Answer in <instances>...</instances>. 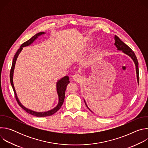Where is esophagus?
Returning <instances> with one entry per match:
<instances>
[{
  "instance_id": "34e87169",
  "label": "esophagus",
  "mask_w": 148,
  "mask_h": 148,
  "mask_svg": "<svg viewBox=\"0 0 148 148\" xmlns=\"http://www.w3.org/2000/svg\"><path fill=\"white\" fill-rule=\"evenodd\" d=\"M82 78H83V77H82L81 75L78 74H74V75H73V79L74 81H77V82H79L80 81H81V80L82 79Z\"/></svg>"
}]
</instances>
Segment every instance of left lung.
I'll use <instances>...</instances> for the list:
<instances>
[{
    "instance_id": "1",
    "label": "left lung",
    "mask_w": 148,
    "mask_h": 148,
    "mask_svg": "<svg viewBox=\"0 0 148 148\" xmlns=\"http://www.w3.org/2000/svg\"><path fill=\"white\" fill-rule=\"evenodd\" d=\"M115 45L117 48L118 50H121L122 51V52L125 54H126V55L129 56L134 61V62H135V64L136 66V77H137V81L138 82L139 84V69H138V61L137 60V58L134 53V52L132 51V50L127 45H126L125 43H124L117 36H115ZM84 102H85V103L87 107L90 110V108L88 107L87 105L86 104V102L84 100ZM91 111V110H90ZM92 112V111H91Z\"/></svg>"
}]
</instances>
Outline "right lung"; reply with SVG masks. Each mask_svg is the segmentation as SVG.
I'll return each instance as SVG.
<instances>
[{"instance_id": "obj_1", "label": "right lung", "mask_w": 148, "mask_h": 148, "mask_svg": "<svg viewBox=\"0 0 148 148\" xmlns=\"http://www.w3.org/2000/svg\"><path fill=\"white\" fill-rule=\"evenodd\" d=\"M46 33L45 32H40L36 34L34 36H33L30 39H29V40H27V41L25 42L24 43H23L21 46L20 47V48L18 49V50H17V51L16 52V53L14 55V57L13 58V60L12 62V68L10 70V83L12 87L13 88V91L14 92V95H15V97L16 99L17 102H18V105H20V107H21V108H22L25 111H26L27 113L37 116V117H44V116H50L52 115L53 114H54V113H56L57 111H58L60 110V108L61 107L62 105L64 102V98H65V92L66 90V88L67 86L69 84V83L70 82L69 81V77L68 76H65L64 77H62L61 79H60V80H58L57 82V92L58 94V103L57 104V106L48 111L46 112H36L32 110H30L26 107H25L23 105L20 103V102L19 101L15 89H14V84H13V71H14V66H15V64H16V61L17 60V58L18 56V54H20V53L21 52V51L22 50L23 47H26L29 46L30 45H31L32 43H33V41L37 38V37L39 36H41L43 34H45Z\"/></svg>"}]
</instances>
